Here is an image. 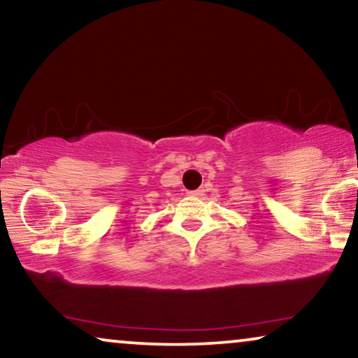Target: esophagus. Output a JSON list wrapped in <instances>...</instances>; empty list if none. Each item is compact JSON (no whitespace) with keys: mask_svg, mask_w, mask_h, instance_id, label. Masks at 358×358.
Wrapping results in <instances>:
<instances>
[{"mask_svg":"<svg viewBox=\"0 0 358 358\" xmlns=\"http://www.w3.org/2000/svg\"><path fill=\"white\" fill-rule=\"evenodd\" d=\"M203 192H204V189H194V192H192L189 194H192V196H194V198H199V196H203Z\"/></svg>","mask_w":358,"mask_h":358,"instance_id":"1","label":"esophagus"}]
</instances>
